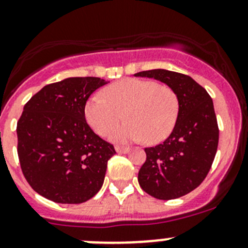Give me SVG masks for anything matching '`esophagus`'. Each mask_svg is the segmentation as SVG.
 Masks as SVG:
<instances>
[{"mask_svg":"<svg viewBox=\"0 0 248 248\" xmlns=\"http://www.w3.org/2000/svg\"><path fill=\"white\" fill-rule=\"evenodd\" d=\"M115 150H116L117 154H127V152L129 151L128 147H124V146H119V145H116L115 146Z\"/></svg>","mask_w":248,"mask_h":248,"instance_id":"34e87169","label":"esophagus"}]
</instances>
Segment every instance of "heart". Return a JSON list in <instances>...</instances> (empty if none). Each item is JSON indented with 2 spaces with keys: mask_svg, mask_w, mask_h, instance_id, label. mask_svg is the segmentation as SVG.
<instances>
[{
  "mask_svg": "<svg viewBox=\"0 0 248 248\" xmlns=\"http://www.w3.org/2000/svg\"><path fill=\"white\" fill-rule=\"evenodd\" d=\"M103 94L104 98L91 97L85 107L87 122L101 137L108 136L124 116L127 122L110 134L115 141H134L145 137L147 142H159L174 129L179 99L168 85L124 79L106 87Z\"/></svg>",
  "mask_w": 248,
  "mask_h": 248,
  "instance_id": "b5f03b06",
  "label": "heart"
}]
</instances>
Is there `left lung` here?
I'll use <instances>...</instances> for the list:
<instances>
[{"label": "left lung", "instance_id": "1", "mask_svg": "<svg viewBox=\"0 0 248 248\" xmlns=\"http://www.w3.org/2000/svg\"><path fill=\"white\" fill-rule=\"evenodd\" d=\"M170 86L179 99V115L170 136L146 147L138 174L142 191L161 201L180 198L204 181L218 146V124L206 90L191 77L166 69L139 72Z\"/></svg>", "mask_w": 248, "mask_h": 248}]
</instances>
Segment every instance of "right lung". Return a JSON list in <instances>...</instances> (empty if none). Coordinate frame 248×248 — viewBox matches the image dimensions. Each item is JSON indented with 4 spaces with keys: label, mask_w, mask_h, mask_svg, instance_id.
I'll list each match as a JSON object with an SVG mask.
<instances>
[{
    "label": "right lung",
    "mask_w": 248,
    "mask_h": 248,
    "mask_svg": "<svg viewBox=\"0 0 248 248\" xmlns=\"http://www.w3.org/2000/svg\"><path fill=\"white\" fill-rule=\"evenodd\" d=\"M93 77L52 82L31 97L16 124L17 156L38 194L60 204L91 199L103 185L114 146L85 119L89 97L103 85Z\"/></svg>",
    "instance_id": "right-lung-1"
}]
</instances>
